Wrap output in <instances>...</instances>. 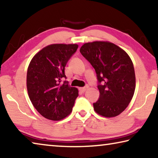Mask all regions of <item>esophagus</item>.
<instances>
[{"label":"esophagus","mask_w":158,"mask_h":158,"mask_svg":"<svg viewBox=\"0 0 158 158\" xmlns=\"http://www.w3.org/2000/svg\"><path fill=\"white\" fill-rule=\"evenodd\" d=\"M86 89H87V87H83V88H79V91L82 93H84L86 91Z\"/></svg>","instance_id":"esophagus-1"}]
</instances>
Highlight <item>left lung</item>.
I'll list each match as a JSON object with an SVG mask.
<instances>
[{
	"label": "left lung",
	"mask_w": 158,
	"mask_h": 158,
	"mask_svg": "<svg viewBox=\"0 0 158 158\" xmlns=\"http://www.w3.org/2000/svg\"><path fill=\"white\" fill-rule=\"evenodd\" d=\"M80 52L96 70L100 98L94 103L97 114L114 117L129 106L136 88L134 64L123 49L109 41L84 44Z\"/></svg>",
	"instance_id": "left-lung-1"
}]
</instances>
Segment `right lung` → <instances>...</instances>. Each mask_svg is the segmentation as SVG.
I'll list each match as a JSON object with an SVG mask.
<instances>
[{"label": "right lung", "instance_id": "right-lung-1", "mask_svg": "<svg viewBox=\"0 0 158 158\" xmlns=\"http://www.w3.org/2000/svg\"><path fill=\"white\" fill-rule=\"evenodd\" d=\"M77 44L48 45L33 57L27 74V88L34 107L45 118L59 121L71 113L78 89L61 83L64 67Z\"/></svg>", "mask_w": 158, "mask_h": 158}]
</instances>
